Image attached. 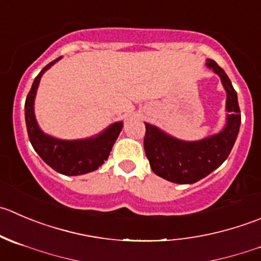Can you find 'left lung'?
Masks as SVG:
<instances>
[{"label": "left lung", "instance_id": "left-lung-1", "mask_svg": "<svg viewBox=\"0 0 261 261\" xmlns=\"http://www.w3.org/2000/svg\"><path fill=\"white\" fill-rule=\"evenodd\" d=\"M206 66L219 75L227 92V125L219 134L199 141H182L145 123L144 149L151 169L174 184H194L218 168L231 153L241 125L236 90L224 70L213 60Z\"/></svg>", "mask_w": 261, "mask_h": 261}]
</instances>
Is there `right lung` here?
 Returning a JSON list of instances; mask_svg holds the SVG:
<instances>
[{"label": "right lung", "instance_id": "right-lung-1", "mask_svg": "<svg viewBox=\"0 0 261 261\" xmlns=\"http://www.w3.org/2000/svg\"><path fill=\"white\" fill-rule=\"evenodd\" d=\"M58 60L60 58H56L43 67L33 82L32 89L25 100V121L30 143L40 158L58 173L77 176L95 171L107 161L113 144L122 130V122L113 123L98 136L85 140H60L43 134L34 116L35 93L43 72Z\"/></svg>", "mask_w": 261, "mask_h": 261}]
</instances>
